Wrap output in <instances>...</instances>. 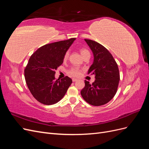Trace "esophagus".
Wrapping results in <instances>:
<instances>
[{
  "label": "esophagus",
  "instance_id": "obj_1",
  "mask_svg": "<svg viewBox=\"0 0 149 149\" xmlns=\"http://www.w3.org/2000/svg\"><path fill=\"white\" fill-rule=\"evenodd\" d=\"M72 81H73V82H75V81H77V79L73 78V79H72Z\"/></svg>",
  "mask_w": 149,
  "mask_h": 149
}]
</instances>
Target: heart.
I'll use <instances>...</instances> for the list:
<instances>
[{"label":"heart","instance_id":"b5f03b06","mask_svg":"<svg viewBox=\"0 0 149 149\" xmlns=\"http://www.w3.org/2000/svg\"><path fill=\"white\" fill-rule=\"evenodd\" d=\"M80 53L83 58L87 55H90L89 52L88 50L87 49H85V48H81L80 49ZM69 55H70L69 52H66L65 53L63 59L65 60H66L69 57ZM68 73L71 76H74V77H77V76H79L81 74V70L79 68L74 67V68H72L69 71Z\"/></svg>","mask_w":149,"mask_h":149}]
</instances>
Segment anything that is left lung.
<instances>
[{"instance_id":"obj_1","label":"left lung","mask_w":149,"mask_h":149,"mask_svg":"<svg viewBox=\"0 0 149 149\" xmlns=\"http://www.w3.org/2000/svg\"><path fill=\"white\" fill-rule=\"evenodd\" d=\"M93 53L94 61L88 74L95 75V81L81 91L84 100L89 104L99 106L105 104L114 97L118 90L120 74L118 64L107 49L99 43L84 39Z\"/></svg>"}]
</instances>
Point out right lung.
I'll use <instances>...</instances> for the list:
<instances>
[{
	"label": "right lung",
	"instance_id": "right-lung-1",
	"mask_svg": "<svg viewBox=\"0 0 149 149\" xmlns=\"http://www.w3.org/2000/svg\"><path fill=\"white\" fill-rule=\"evenodd\" d=\"M75 40L45 45L30 56L25 69V78L30 93L38 102L52 105L65 95L72 79L68 76L55 79V70L63 63L65 53Z\"/></svg>",
	"mask_w": 149,
	"mask_h": 149
}]
</instances>
